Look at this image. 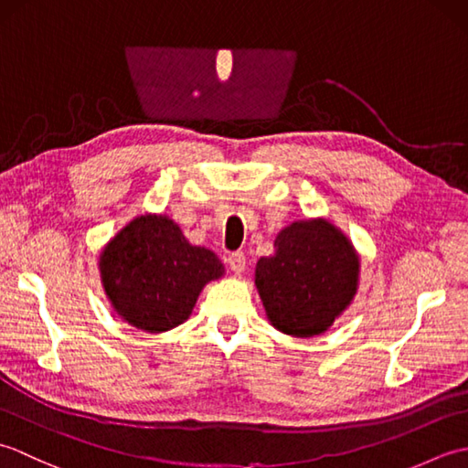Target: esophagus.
Listing matches in <instances>:
<instances>
[{
    "mask_svg": "<svg viewBox=\"0 0 468 468\" xmlns=\"http://www.w3.org/2000/svg\"><path fill=\"white\" fill-rule=\"evenodd\" d=\"M227 265L229 270H231L235 275H241L245 271V255L241 251L231 253L227 257Z\"/></svg>",
    "mask_w": 468,
    "mask_h": 468,
    "instance_id": "1",
    "label": "esophagus"
}]
</instances>
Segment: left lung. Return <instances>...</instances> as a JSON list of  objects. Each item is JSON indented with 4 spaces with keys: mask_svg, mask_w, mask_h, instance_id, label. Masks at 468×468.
<instances>
[{
    "mask_svg": "<svg viewBox=\"0 0 468 468\" xmlns=\"http://www.w3.org/2000/svg\"><path fill=\"white\" fill-rule=\"evenodd\" d=\"M273 247L255 267L267 320L293 337L324 334L357 292L354 245L325 218H305L282 229Z\"/></svg>",
    "mask_w": 468,
    "mask_h": 468,
    "instance_id": "1",
    "label": "left lung"
}]
</instances>
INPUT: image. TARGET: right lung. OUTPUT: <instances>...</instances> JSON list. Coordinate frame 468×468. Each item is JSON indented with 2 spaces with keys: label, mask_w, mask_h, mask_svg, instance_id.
I'll list each match as a JSON object with an SVG mask.
<instances>
[{
  "label": "right lung",
  "mask_w": 468,
  "mask_h": 468,
  "mask_svg": "<svg viewBox=\"0 0 468 468\" xmlns=\"http://www.w3.org/2000/svg\"><path fill=\"white\" fill-rule=\"evenodd\" d=\"M223 273L218 257L188 243L166 215L133 218L101 253L102 285L114 312L148 334L188 320L203 287Z\"/></svg>",
  "instance_id": "add662e5"
}]
</instances>
